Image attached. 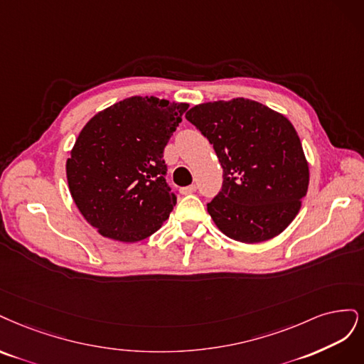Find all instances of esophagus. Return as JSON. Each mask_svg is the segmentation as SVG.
I'll use <instances>...</instances> for the list:
<instances>
[{"label":"esophagus","mask_w":364,"mask_h":364,"mask_svg":"<svg viewBox=\"0 0 364 364\" xmlns=\"http://www.w3.org/2000/svg\"><path fill=\"white\" fill-rule=\"evenodd\" d=\"M180 192L181 193H193V192H196V186L195 184H191V186H186V187H181L180 189Z\"/></svg>","instance_id":"esophagus-1"}]
</instances>
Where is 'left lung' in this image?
I'll list each match as a JSON object with an SVG mask.
<instances>
[{
	"mask_svg": "<svg viewBox=\"0 0 364 364\" xmlns=\"http://www.w3.org/2000/svg\"><path fill=\"white\" fill-rule=\"evenodd\" d=\"M224 169L220 192L207 204L230 239L259 243L287 228L309 189V165L290 121L245 98L204 102L186 113Z\"/></svg>",
	"mask_w": 364,
	"mask_h": 364,
	"instance_id": "8db88e82",
	"label": "left lung"
}]
</instances>
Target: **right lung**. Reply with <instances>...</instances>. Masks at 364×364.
<instances>
[{"label": "right lung", "mask_w": 364, "mask_h": 364, "mask_svg": "<svg viewBox=\"0 0 364 364\" xmlns=\"http://www.w3.org/2000/svg\"><path fill=\"white\" fill-rule=\"evenodd\" d=\"M189 104L132 97L100 112L78 134L66 161L69 191L104 237L139 242L169 218L177 195L163 151Z\"/></svg>", "instance_id": "add662e5"}]
</instances>
